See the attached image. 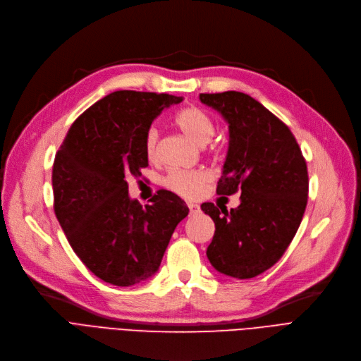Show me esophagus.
<instances>
[{
    "instance_id": "34e87169",
    "label": "esophagus",
    "mask_w": 361,
    "mask_h": 361,
    "mask_svg": "<svg viewBox=\"0 0 361 361\" xmlns=\"http://www.w3.org/2000/svg\"><path fill=\"white\" fill-rule=\"evenodd\" d=\"M188 209H190V214H198L200 213V205L194 202H188Z\"/></svg>"
}]
</instances>
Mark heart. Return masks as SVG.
<instances>
[{"instance_id":"heart-1","label":"heart","mask_w":361,"mask_h":361,"mask_svg":"<svg viewBox=\"0 0 361 361\" xmlns=\"http://www.w3.org/2000/svg\"><path fill=\"white\" fill-rule=\"evenodd\" d=\"M173 123L180 129L186 136L198 144H207L213 135L216 133V125L207 111L200 107L190 106L179 110L175 117ZM209 152L217 154L219 144L209 142ZM144 152L149 161H156L159 159V130L149 126L144 133ZM209 171L202 169L197 170H171L170 173L163 179V185L167 190L183 198H195L201 194L204 185L209 182Z\"/></svg>"}]
</instances>
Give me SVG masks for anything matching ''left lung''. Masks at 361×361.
Returning <instances> with one entry per match:
<instances>
[{"label": "left lung", "instance_id": "obj_1", "mask_svg": "<svg viewBox=\"0 0 361 361\" xmlns=\"http://www.w3.org/2000/svg\"><path fill=\"white\" fill-rule=\"evenodd\" d=\"M200 99L228 120L229 151L217 195L241 192L231 212L201 209L214 221L207 248L213 267L236 279L255 278L279 262L302 220L308 198L307 163L293 132L252 97L226 91Z\"/></svg>", "mask_w": 361, "mask_h": 361}]
</instances>
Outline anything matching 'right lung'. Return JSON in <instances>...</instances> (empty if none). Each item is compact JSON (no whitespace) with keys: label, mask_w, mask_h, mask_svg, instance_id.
<instances>
[{"label":"right lung","mask_w":361,"mask_h":361,"mask_svg":"<svg viewBox=\"0 0 361 361\" xmlns=\"http://www.w3.org/2000/svg\"><path fill=\"white\" fill-rule=\"evenodd\" d=\"M182 97L116 91L85 110L53 164L54 213L68 244L97 278L117 286L157 271L178 223L190 209L161 190L145 207L128 195L129 176L148 166L144 133Z\"/></svg>","instance_id":"1"}]
</instances>
